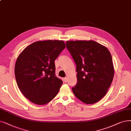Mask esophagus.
Returning a JSON list of instances; mask_svg holds the SVG:
<instances>
[{"mask_svg": "<svg viewBox=\"0 0 131 131\" xmlns=\"http://www.w3.org/2000/svg\"><path fill=\"white\" fill-rule=\"evenodd\" d=\"M63 81H64V82H67V77H64V78H63Z\"/></svg>", "mask_w": 131, "mask_h": 131, "instance_id": "34e87169", "label": "esophagus"}]
</instances>
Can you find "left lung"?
<instances>
[{"label": "left lung", "instance_id": "1", "mask_svg": "<svg viewBox=\"0 0 131 131\" xmlns=\"http://www.w3.org/2000/svg\"><path fill=\"white\" fill-rule=\"evenodd\" d=\"M66 44L76 65L77 82L73 93L85 104L97 103L105 96L113 78L110 53L92 40L67 41Z\"/></svg>", "mask_w": 131, "mask_h": 131}]
</instances>
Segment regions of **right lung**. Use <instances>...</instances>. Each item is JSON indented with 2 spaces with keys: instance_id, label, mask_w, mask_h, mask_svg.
Segmentation results:
<instances>
[{
  "instance_id": "add662e5",
  "label": "right lung",
  "mask_w": 131,
  "mask_h": 131,
  "mask_svg": "<svg viewBox=\"0 0 131 131\" xmlns=\"http://www.w3.org/2000/svg\"><path fill=\"white\" fill-rule=\"evenodd\" d=\"M66 48L63 41H39L20 54L15 64L18 88L29 101L44 105L59 92L63 82L55 76L54 61Z\"/></svg>"
}]
</instances>
